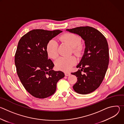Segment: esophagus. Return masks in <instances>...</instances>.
Returning a JSON list of instances; mask_svg holds the SVG:
<instances>
[{
	"instance_id": "obj_1",
	"label": "esophagus",
	"mask_w": 124,
	"mask_h": 124,
	"mask_svg": "<svg viewBox=\"0 0 124 124\" xmlns=\"http://www.w3.org/2000/svg\"><path fill=\"white\" fill-rule=\"evenodd\" d=\"M65 75L66 76L68 77V76H69L70 75V73H69V72H65Z\"/></svg>"
}]
</instances>
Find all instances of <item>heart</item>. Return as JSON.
<instances>
[{"mask_svg": "<svg viewBox=\"0 0 124 124\" xmlns=\"http://www.w3.org/2000/svg\"><path fill=\"white\" fill-rule=\"evenodd\" d=\"M59 40L66 43L73 47V52L77 55L79 56L83 52V47L81 45V39L78 35L70 33H65L61 35L58 38ZM58 44L55 39L50 40L46 46L47 55L52 59H56L58 56ZM77 63V59L74 56L70 57H60L55 62V66L58 69L68 71L72 68Z\"/></svg>", "mask_w": 124, "mask_h": 124, "instance_id": "1", "label": "heart"}]
</instances>
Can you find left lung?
Listing matches in <instances>:
<instances>
[{
  "instance_id": "1",
  "label": "left lung",
  "mask_w": 124,
  "mask_h": 124,
  "mask_svg": "<svg viewBox=\"0 0 124 124\" xmlns=\"http://www.w3.org/2000/svg\"><path fill=\"white\" fill-rule=\"evenodd\" d=\"M66 31L78 35L84 41L85 48L83 55L77 68L76 72L72 73L78 78L73 86L74 90L80 94H87L96 90L101 83L109 63V49L107 39L96 29L82 26ZM84 74H81V72Z\"/></svg>"
}]
</instances>
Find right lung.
<instances>
[{
    "label": "right lung",
    "instance_id": "obj_1",
    "mask_svg": "<svg viewBox=\"0 0 124 124\" xmlns=\"http://www.w3.org/2000/svg\"><path fill=\"white\" fill-rule=\"evenodd\" d=\"M62 31L34 29L20 40L15 63L18 77L31 95L44 99L54 95L57 82L65 77L62 71L52 70L54 64L48 59V42Z\"/></svg>",
    "mask_w": 124,
    "mask_h": 124
}]
</instances>
